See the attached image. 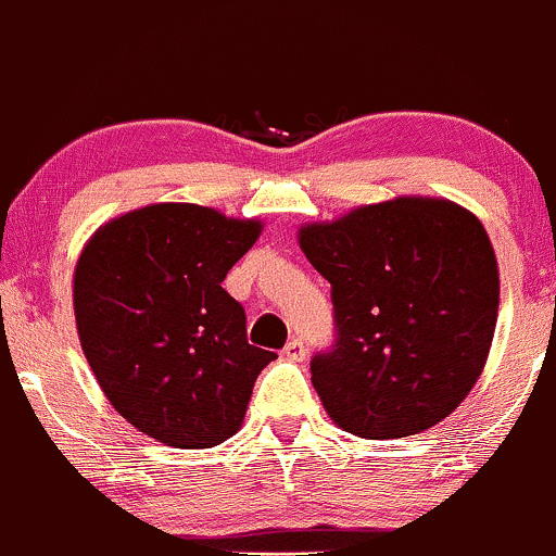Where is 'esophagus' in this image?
I'll list each match as a JSON object with an SVG mask.
<instances>
[{
  "mask_svg": "<svg viewBox=\"0 0 556 556\" xmlns=\"http://www.w3.org/2000/svg\"><path fill=\"white\" fill-rule=\"evenodd\" d=\"M283 355L289 361H304L306 358V342L301 338L289 340V342H286V348H283Z\"/></svg>",
  "mask_w": 556,
  "mask_h": 556,
  "instance_id": "obj_1",
  "label": "esophagus"
}]
</instances>
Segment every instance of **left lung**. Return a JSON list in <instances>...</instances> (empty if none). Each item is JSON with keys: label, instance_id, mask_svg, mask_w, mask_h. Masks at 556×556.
Here are the masks:
<instances>
[{"label": "left lung", "instance_id": "left-lung-1", "mask_svg": "<svg viewBox=\"0 0 556 556\" xmlns=\"http://www.w3.org/2000/svg\"><path fill=\"white\" fill-rule=\"evenodd\" d=\"M299 244L332 286L334 345L312 358L327 415L381 441L454 413L497 321V260L482 222L443 198L402 195L301 226Z\"/></svg>", "mask_w": 556, "mask_h": 556}]
</instances>
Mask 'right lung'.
I'll use <instances>...</instances> for the list:
<instances>
[{
    "label": "right lung",
    "mask_w": 556,
    "mask_h": 556,
    "mask_svg": "<svg viewBox=\"0 0 556 556\" xmlns=\"http://www.w3.org/2000/svg\"><path fill=\"white\" fill-rule=\"evenodd\" d=\"M263 224L195 203H154L94 231L74 270L81 351L108 402L173 448L239 430L257 374L276 358L247 342L222 289Z\"/></svg>",
    "instance_id": "obj_1"
}]
</instances>
